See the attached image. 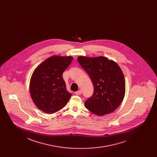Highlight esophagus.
I'll use <instances>...</instances> for the list:
<instances>
[{
    "label": "esophagus",
    "instance_id": "1",
    "mask_svg": "<svg viewBox=\"0 0 157 157\" xmlns=\"http://www.w3.org/2000/svg\"><path fill=\"white\" fill-rule=\"evenodd\" d=\"M75 94L77 95H81L82 94V90H80L77 92H75Z\"/></svg>",
    "mask_w": 157,
    "mask_h": 157
}]
</instances>
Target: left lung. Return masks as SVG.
Instances as JSON below:
<instances>
[{
  "mask_svg": "<svg viewBox=\"0 0 157 157\" xmlns=\"http://www.w3.org/2000/svg\"><path fill=\"white\" fill-rule=\"evenodd\" d=\"M77 60L90 75L94 88L92 96L85 102L86 108L98 116L113 112L125 95V80L121 68L103 56H79Z\"/></svg>",
  "mask_w": 157,
  "mask_h": 157,
  "instance_id": "left-lung-1",
  "label": "left lung"
}]
</instances>
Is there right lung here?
<instances>
[{"mask_svg":"<svg viewBox=\"0 0 157 157\" xmlns=\"http://www.w3.org/2000/svg\"><path fill=\"white\" fill-rule=\"evenodd\" d=\"M73 60L72 56H52L34 71L30 80L31 98L42 112L53 113L62 109L72 94L66 87L62 74Z\"/></svg>","mask_w":157,"mask_h":157,"instance_id":"obj_1","label":"right lung"}]
</instances>
